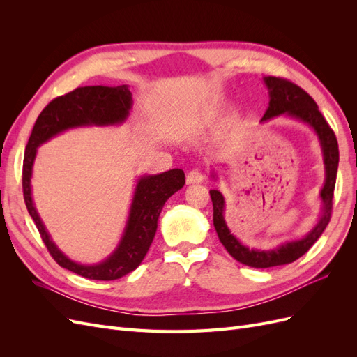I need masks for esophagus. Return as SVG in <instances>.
<instances>
[{"instance_id":"34e87169","label":"esophagus","mask_w":357,"mask_h":357,"mask_svg":"<svg viewBox=\"0 0 357 357\" xmlns=\"http://www.w3.org/2000/svg\"><path fill=\"white\" fill-rule=\"evenodd\" d=\"M202 180H204V176L201 174L198 169H193V171L188 172V176H186L188 185H193V183H201Z\"/></svg>"}]
</instances>
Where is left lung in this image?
Returning <instances> with one entry per match:
<instances>
[{"label": "left lung", "instance_id": "1", "mask_svg": "<svg viewBox=\"0 0 357 357\" xmlns=\"http://www.w3.org/2000/svg\"><path fill=\"white\" fill-rule=\"evenodd\" d=\"M264 82L269 91V105L262 117V121H268V119L284 114L289 117H295L298 121L304 122L314 129L321 146L326 180L325 186H323L320 192L323 208L317 225L304 236V238L283 243L277 248H273V250L248 248L236 240L225 222L223 195L219 190H210V197L213 201V223L215 232L219 235L220 243L225 245L226 250H228V253L234 259L252 268H271L295 262L302 255H305L310 250V247L320 238V235L326 229V226L331 220L333 189L335 181H337L340 160L337 137H335L331 126L325 121V117L319 112L316 101L312 100L304 89H301L298 84L291 83L286 79L268 75V77H264ZM211 177L215 178L214 172Z\"/></svg>", "mask_w": 357, "mask_h": 357}]
</instances>
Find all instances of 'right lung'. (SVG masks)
I'll return each mask as SVG.
<instances>
[{"label": "right lung", "instance_id": "add662e5", "mask_svg": "<svg viewBox=\"0 0 357 357\" xmlns=\"http://www.w3.org/2000/svg\"><path fill=\"white\" fill-rule=\"evenodd\" d=\"M131 107L132 93L129 92L126 84L113 86V88L112 86L77 88L58 96L45 107V110L37 117L25 149L22 188L28 213L56 264L84 278L110 282L134 271L143 262L155 238L162 207L171 195L185 186V172L174 168L162 174L138 178L122 240L116 250L98 265H82L71 261L59 250L40 219L31 193L32 165H34L37 149L52 137L77 126L122 123L129 116Z\"/></svg>", "mask_w": 357, "mask_h": 357}]
</instances>
